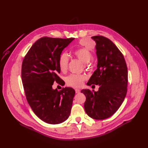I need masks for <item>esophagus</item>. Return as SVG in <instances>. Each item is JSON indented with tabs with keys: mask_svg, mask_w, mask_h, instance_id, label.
Here are the masks:
<instances>
[{
	"mask_svg": "<svg viewBox=\"0 0 148 148\" xmlns=\"http://www.w3.org/2000/svg\"><path fill=\"white\" fill-rule=\"evenodd\" d=\"M79 92H80V90H79V89H75V92L77 93V94L79 93Z\"/></svg>",
	"mask_w": 148,
	"mask_h": 148,
	"instance_id": "34e87169",
	"label": "esophagus"
}]
</instances>
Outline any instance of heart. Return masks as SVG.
Wrapping results in <instances>:
<instances>
[{
  "instance_id": "b5f03b06",
  "label": "heart",
  "mask_w": 148,
  "mask_h": 148,
  "mask_svg": "<svg viewBox=\"0 0 148 148\" xmlns=\"http://www.w3.org/2000/svg\"><path fill=\"white\" fill-rule=\"evenodd\" d=\"M73 54L79 60L87 65L92 58V53L86 47H79L75 49ZM69 62V57L66 53L63 52L60 54L58 59V66L60 70L64 72L67 69ZM86 79L83 75L71 74L65 78V83L67 86L73 88H79L83 84Z\"/></svg>"
}]
</instances>
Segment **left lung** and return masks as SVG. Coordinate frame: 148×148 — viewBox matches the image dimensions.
Segmentation results:
<instances>
[{
  "label": "left lung",
  "instance_id": "left-lung-1",
  "mask_svg": "<svg viewBox=\"0 0 148 148\" xmlns=\"http://www.w3.org/2000/svg\"><path fill=\"white\" fill-rule=\"evenodd\" d=\"M91 38L96 42L97 69L87 84L99 85L98 91L83 89L84 107L92 119L102 120L116 112L127 92L128 69L123 55L113 42L102 36Z\"/></svg>",
  "mask_w": 148,
  "mask_h": 148
}]
</instances>
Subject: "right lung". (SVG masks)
<instances>
[{"label": "right lung", "instance_id": "right-lung-1", "mask_svg": "<svg viewBox=\"0 0 148 148\" xmlns=\"http://www.w3.org/2000/svg\"><path fill=\"white\" fill-rule=\"evenodd\" d=\"M74 39L42 37L25 56L21 79L26 98L34 113L49 124H59L69 118L75 91L71 88L53 89V82L62 83L58 59Z\"/></svg>", "mask_w": 148, "mask_h": 148}]
</instances>
